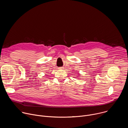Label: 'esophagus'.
Returning a JSON list of instances; mask_svg holds the SVG:
<instances>
[{
    "instance_id": "esophagus-1",
    "label": "esophagus",
    "mask_w": 128,
    "mask_h": 128,
    "mask_svg": "<svg viewBox=\"0 0 128 128\" xmlns=\"http://www.w3.org/2000/svg\"><path fill=\"white\" fill-rule=\"evenodd\" d=\"M63 67H60V69H63Z\"/></svg>"
}]
</instances>
